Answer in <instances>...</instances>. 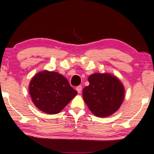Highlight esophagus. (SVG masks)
I'll return each mask as SVG.
<instances>
[{
	"label": "esophagus",
	"mask_w": 154,
	"mask_h": 154,
	"mask_svg": "<svg viewBox=\"0 0 154 154\" xmlns=\"http://www.w3.org/2000/svg\"><path fill=\"white\" fill-rule=\"evenodd\" d=\"M76 90H77V92L79 93V94H80L81 92H82V85H79V86H77V87L76 88Z\"/></svg>",
	"instance_id": "34e87169"
}]
</instances>
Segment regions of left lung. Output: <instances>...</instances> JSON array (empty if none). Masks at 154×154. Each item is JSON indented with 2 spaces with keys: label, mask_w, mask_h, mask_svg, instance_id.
Instances as JSON below:
<instances>
[{
  "label": "left lung",
  "mask_w": 154,
  "mask_h": 154,
  "mask_svg": "<svg viewBox=\"0 0 154 154\" xmlns=\"http://www.w3.org/2000/svg\"><path fill=\"white\" fill-rule=\"evenodd\" d=\"M90 85L83 90V98L92 113L105 118L118 110L125 96L122 83L109 73H94L88 77Z\"/></svg>",
  "instance_id": "obj_1"
}]
</instances>
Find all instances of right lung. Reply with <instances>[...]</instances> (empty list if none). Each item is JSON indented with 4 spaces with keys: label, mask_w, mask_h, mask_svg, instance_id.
Wrapping results in <instances>:
<instances>
[{
    "label": "right lung",
    "mask_w": 154,
    "mask_h": 154,
    "mask_svg": "<svg viewBox=\"0 0 154 154\" xmlns=\"http://www.w3.org/2000/svg\"><path fill=\"white\" fill-rule=\"evenodd\" d=\"M28 89L34 105L49 115L60 113L77 94L63 75L47 70L32 77Z\"/></svg>",
    "instance_id": "right-lung-1"
}]
</instances>
